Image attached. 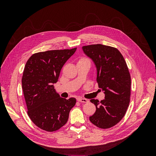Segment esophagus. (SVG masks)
Here are the masks:
<instances>
[{
	"instance_id": "1",
	"label": "esophagus",
	"mask_w": 156,
	"mask_h": 156,
	"mask_svg": "<svg viewBox=\"0 0 156 156\" xmlns=\"http://www.w3.org/2000/svg\"><path fill=\"white\" fill-rule=\"evenodd\" d=\"M77 101L79 102H81V103H88V100H87V99H85V98H78L77 99Z\"/></svg>"
}]
</instances>
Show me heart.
Listing matches in <instances>:
<instances>
[{
    "label": "heart",
    "instance_id": "b5f03b06",
    "mask_svg": "<svg viewBox=\"0 0 156 156\" xmlns=\"http://www.w3.org/2000/svg\"><path fill=\"white\" fill-rule=\"evenodd\" d=\"M80 63H89V64H90V62L89 60H88L86 58H80L77 64H80Z\"/></svg>",
    "mask_w": 156,
    "mask_h": 156
}]
</instances>
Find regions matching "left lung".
<instances>
[{"instance_id": "1", "label": "left lung", "mask_w": 156, "mask_h": 156, "mask_svg": "<svg viewBox=\"0 0 156 156\" xmlns=\"http://www.w3.org/2000/svg\"><path fill=\"white\" fill-rule=\"evenodd\" d=\"M95 63L98 87L105 94L101 101L92 99L96 111L90 116L92 123L101 129L115 126L123 119L129 107L131 96V76L123 56L116 48L101 44L83 47Z\"/></svg>"}]
</instances>
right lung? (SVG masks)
Listing matches in <instances>:
<instances>
[{"label": "right lung", "instance_id": "add662e5", "mask_svg": "<svg viewBox=\"0 0 156 156\" xmlns=\"http://www.w3.org/2000/svg\"><path fill=\"white\" fill-rule=\"evenodd\" d=\"M76 49L39 52L33 54L25 64L21 82L27 114L44 131L53 132L64 126L76 103L74 98H60L53 86L64 64Z\"/></svg>", "mask_w": 156, "mask_h": 156}]
</instances>
